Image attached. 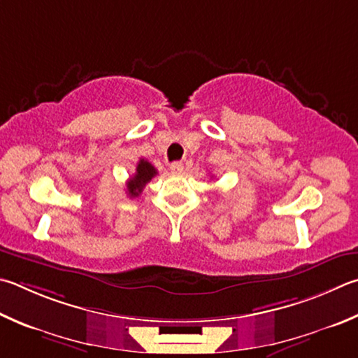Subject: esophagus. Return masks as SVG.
<instances>
[{"label":"esophagus","mask_w":358,"mask_h":358,"mask_svg":"<svg viewBox=\"0 0 358 358\" xmlns=\"http://www.w3.org/2000/svg\"><path fill=\"white\" fill-rule=\"evenodd\" d=\"M171 171H172V173H183V171H185L183 162H181V161L172 162V164H171Z\"/></svg>","instance_id":"34e87169"}]
</instances>
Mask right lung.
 Here are the masks:
<instances>
[{
	"label": "right lung",
	"mask_w": 358,
	"mask_h": 358,
	"mask_svg": "<svg viewBox=\"0 0 358 358\" xmlns=\"http://www.w3.org/2000/svg\"><path fill=\"white\" fill-rule=\"evenodd\" d=\"M157 169H155L147 159H139L138 167H136V173L127 181V194L129 197H139V194L144 189L145 185L150 181L155 175H157Z\"/></svg>",
	"instance_id": "obj_1"
}]
</instances>
